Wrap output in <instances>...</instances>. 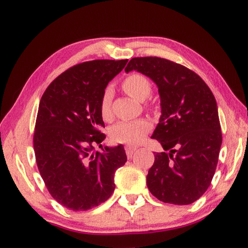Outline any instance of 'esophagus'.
<instances>
[{
  "instance_id": "34e87169",
  "label": "esophagus",
  "mask_w": 248,
  "mask_h": 248,
  "mask_svg": "<svg viewBox=\"0 0 248 248\" xmlns=\"http://www.w3.org/2000/svg\"><path fill=\"white\" fill-rule=\"evenodd\" d=\"M124 149H125V154H127L128 157H131L135 154V151L139 149V147L133 146V145H127L124 147Z\"/></svg>"
}]
</instances>
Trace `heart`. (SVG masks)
I'll use <instances>...</instances> for the list:
<instances>
[{
    "label": "heart",
    "instance_id": "1",
    "mask_svg": "<svg viewBox=\"0 0 248 248\" xmlns=\"http://www.w3.org/2000/svg\"><path fill=\"white\" fill-rule=\"evenodd\" d=\"M123 88L129 96L139 101H144L151 93L149 80L140 73H132L125 78L123 82ZM110 100H112V89L107 87L100 100V113L104 120H108L112 116ZM150 128L151 124L147 119L120 121L110 130V138L116 143L134 145L140 143L145 138Z\"/></svg>",
    "mask_w": 248,
    "mask_h": 248
}]
</instances>
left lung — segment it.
Segmentation results:
<instances>
[{"label":"left lung","instance_id":"left-lung-1","mask_svg":"<svg viewBox=\"0 0 248 248\" xmlns=\"http://www.w3.org/2000/svg\"><path fill=\"white\" fill-rule=\"evenodd\" d=\"M150 78L161 98L151 138L170 152H155L147 186L159 200L189 204L207 191L217 170L222 131L212 92L194 71L161 57H134L124 71Z\"/></svg>","mask_w":248,"mask_h":248}]
</instances>
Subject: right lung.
I'll return each instance as SVG.
<instances>
[{"mask_svg": "<svg viewBox=\"0 0 248 248\" xmlns=\"http://www.w3.org/2000/svg\"><path fill=\"white\" fill-rule=\"evenodd\" d=\"M128 60H96L62 72L46 89L37 114L34 150L51 196L72 211H86L108 200L114 175L127 162L123 145L102 146L105 135L100 100Z\"/></svg>", "mask_w": 248, "mask_h": 248, "instance_id": "right-lung-1", "label": "right lung"}]
</instances>
